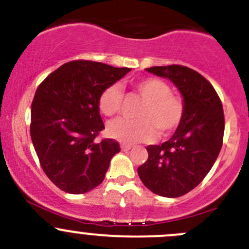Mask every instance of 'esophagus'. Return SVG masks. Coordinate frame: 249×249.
Segmentation results:
<instances>
[{"instance_id":"esophagus-1","label":"esophagus","mask_w":249,"mask_h":249,"mask_svg":"<svg viewBox=\"0 0 249 249\" xmlns=\"http://www.w3.org/2000/svg\"><path fill=\"white\" fill-rule=\"evenodd\" d=\"M120 148H122V150H124V152H127V150H130L131 149V145H129V144H122L120 145Z\"/></svg>"}]
</instances>
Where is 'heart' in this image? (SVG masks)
I'll use <instances>...</instances> for the list:
<instances>
[{"instance_id":"b5f03b06","label":"heart","mask_w":249,"mask_h":249,"mask_svg":"<svg viewBox=\"0 0 249 249\" xmlns=\"http://www.w3.org/2000/svg\"><path fill=\"white\" fill-rule=\"evenodd\" d=\"M134 89L144 104L140 107V119L113 120L108 126L109 135L122 143L148 142L157 137L166 136L175 131L184 117V101L171 92V87L159 78H144L134 84ZM123 106V90L118 84L107 87L99 97L102 114L113 117Z\"/></svg>"}]
</instances>
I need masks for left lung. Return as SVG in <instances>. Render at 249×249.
Masks as SVG:
<instances>
[{
  "mask_svg": "<svg viewBox=\"0 0 249 249\" xmlns=\"http://www.w3.org/2000/svg\"><path fill=\"white\" fill-rule=\"evenodd\" d=\"M147 71L171 80L182 94L185 110L171 139L148 145V159L137 172L154 194L182 196L202 182L219 155L224 136L223 105L212 84L189 67L170 65Z\"/></svg>",
  "mask_w": 249,
  "mask_h": 249,
  "instance_id": "1",
  "label": "left lung"
}]
</instances>
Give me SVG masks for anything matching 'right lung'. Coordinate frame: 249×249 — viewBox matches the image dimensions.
Returning a JSON list of instances; mask_svg holds the SVG:
<instances>
[{
	"label": "right lung",
	"instance_id": "right-lung-1",
	"mask_svg": "<svg viewBox=\"0 0 249 249\" xmlns=\"http://www.w3.org/2000/svg\"><path fill=\"white\" fill-rule=\"evenodd\" d=\"M130 71L74 60L52 72L37 88L30 134L42 169L59 189L84 194L105 179L120 147L112 139L95 140L105 129L99 97Z\"/></svg>",
	"mask_w": 249,
	"mask_h": 249
}]
</instances>
